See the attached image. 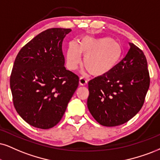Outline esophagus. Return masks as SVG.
<instances>
[{"label": "esophagus", "mask_w": 160, "mask_h": 160, "mask_svg": "<svg viewBox=\"0 0 160 160\" xmlns=\"http://www.w3.org/2000/svg\"><path fill=\"white\" fill-rule=\"evenodd\" d=\"M87 83H88V80H87V78H84V77H83V76H81L79 78L80 85L84 86V85H86Z\"/></svg>", "instance_id": "obj_1"}]
</instances>
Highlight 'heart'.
Wrapping results in <instances>:
<instances>
[{"instance_id":"1","label":"heart","mask_w":160,"mask_h":160,"mask_svg":"<svg viewBox=\"0 0 160 160\" xmlns=\"http://www.w3.org/2000/svg\"><path fill=\"white\" fill-rule=\"evenodd\" d=\"M82 55L84 56V66L90 74L101 76L111 71L119 62L122 55L119 44L111 38L84 37L78 46L70 44L67 50V65L71 70H76Z\"/></svg>"}]
</instances>
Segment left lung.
<instances>
[{
    "label": "left lung",
    "instance_id": "left-lung-1",
    "mask_svg": "<svg viewBox=\"0 0 160 160\" xmlns=\"http://www.w3.org/2000/svg\"><path fill=\"white\" fill-rule=\"evenodd\" d=\"M129 44L127 55L109 73L88 82V109L106 127L132 119L142 107L150 86L146 57L135 44Z\"/></svg>",
    "mask_w": 160,
    "mask_h": 160
}]
</instances>
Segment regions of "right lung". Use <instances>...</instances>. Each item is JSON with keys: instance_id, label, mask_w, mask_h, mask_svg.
<instances>
[{"instance_id": "right-lung-1", "label": "right lung", "mask_w": 160, "mask_h": 160, "mask_svg": "<svg viewBox=\"0 0 160 160\" xmlns=\"http://www.w3.org/2000/svg\"><path fill=\"white\" fill-rule=\"evenodd\" d=\"M70 31H43L15 58L10 76L14 107L33 127L49 129L56 125L78 86L79 78L66 70L62 52V41Z\"/></svg>"}]
</instances>
